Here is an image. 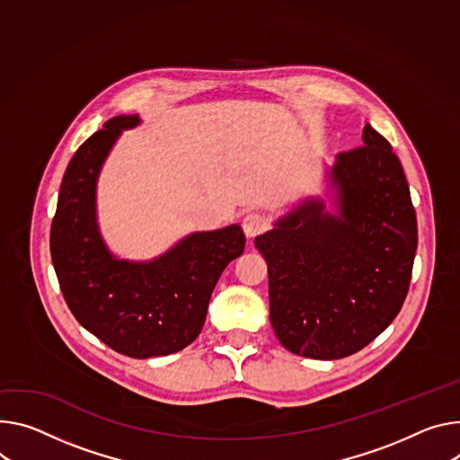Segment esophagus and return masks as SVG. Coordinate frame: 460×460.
Instances as JSON below:
<instances>
[{
	"label": "esophagus",
	"instance_id": "esophagus-1",
	"mask_svg": "<svg viewBox=\"0 0 460 460\" xmlns=\"http://www.w3.org/2000/svg\"><path fill=\"white\" fill-rule=\"evenodd\" d=\"M242 229L247 238H253L268 229V220L261 213H247L242 220Z\"/></svg>",
	"mask_w": 460,
	"mask_h": 460
}]
</instances>
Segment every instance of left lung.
Listing matches in <instances>:
<instances>
[{"label": "left lung", "mask_w": 460, "mask_h": 460, "mask_svg": "<svg viewBox=\"0 0 460 460\" xmlns=\"http://www.w3.org/2000/svg\"><path fill=\"white\" fill-rule=\"evenodd\" d=\"M363 146L324 172L330 207L306 196L255 238L268 264L270 321L289 352L347 358L393 323L419 243L402 163L370 124Z\"/></svg>", "instance_id": "8db88e82"}]
</instances>
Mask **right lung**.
Wrapping results in <instances>:
<instances>
[{
    "mask_svg": "<svg viewBox=\"0 0 460 460\" xmlns=\"http://www.w3.org/2000/svg\"><path fill=\"white\" fill-rule=\"evenodd\" d=\"M139 115H117L80 145L69 161L51 226V259L64 299L102 343L146 359L190 345L203 328L208 301L226 266L242 255L238 224L196 231L152 261L115 257L97 220V183L122 130Z\"/></svg>",
    "mask_w": 460,
    "mask_h": 460,
    "instance_id": "1",
    "label": "right lung"
}]
</instances>
